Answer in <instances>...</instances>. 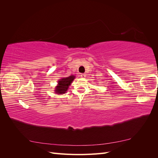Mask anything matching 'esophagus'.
<instances>
[{
	"label": "esophagus",
	"mask_w": 158,
	"mask_h": 158,
	"mask_svg": "<svg viewBox=\"0 0 158 158\" xmlns=\"http://www.w3.org/2000/svg\"><path fill=\"white\" fill-rule=\"evenodd\" d=\"M80 76H81V78H84L85 77V74H81V75H80Z\"/></svg>",
	"instance_id": "34e87169"
}]
</instances>
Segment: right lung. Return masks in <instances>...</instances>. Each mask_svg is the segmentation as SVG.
<instances>
[{
    "mask_svg": "<svg viewBox=\"0 0 158 158\" xmlns=\"http://www.w3.org/2000/svg\"><path fill=\"white\" fill-rule=\"evenodd\" d=\"M74 78L75 76L71 75L67 78H62L60 79L58 81V85L55 88V93L56 94H63L66 93Z\"/></svg>",
    "mask_w": 158,
    "mask_h": 158,
    "instance_id": "1",
    "label": "right lung"
}]
</instances>
